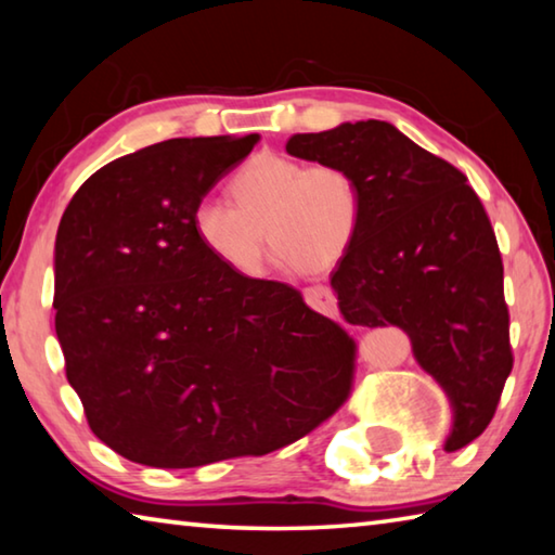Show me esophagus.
Segmentation results:
<instances>
[{
	"instance_id": "1",
	"label": "esophagus",
	"mask_w": 555,
	"mask_h": 555,
	"mask_svg": "<svg viewBox=\"0 0 555 555\" xmlns=\"http://www.w3.org/2000/svg\"><path fill=\"white\" fill-rule=\"evenodd\" d=\"M306 304L313 308V311L323 313V315H337V298L331 288L325 286H311L304 291Z\"/></svg>"
}]
</instances>
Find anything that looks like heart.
Here are the masks:
<instances>
[{
    "mask_svg": "<svg viewBox=\"0 0 555 555\" xmlns=\"http://www.w3.org/2000/svg\"><path fill=\"white\" fill-rule=\"evenodd\" d=\"M234 205L203 198L191 224L201 247L228 271L255 279L264 269V249L276 244L286 269L321 274L340 264L364 222L360 178L343 164H313L261 152L228 183Z\"/></svg>",
    "mask_w": 555,
    "mask_h": 555,
    "instance_id": "obj_1",
    "label": "heart"
}]
</instances>
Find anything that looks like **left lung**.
Segmentation results:
<instances>
[{
    "label": "left lung",
    "instance_id": "8db88e82",
    "mask_svg": "<svg viewBox=\"0 0 555 555\" xmlns=\"http://www.w3.org/2000/svg\"><path fill=\"white\" fill-rule=\"evenodd\" d=\"M286 152L360 178L362 232L331 274L337 308L350 325L401 327L453 409L446 450L473 443L514 362L504 267L477 193L455 166L379 119L294 134Z\"/></svg>",
    "mask_w": 555,
    "mask_h": 555
}]
</instances>
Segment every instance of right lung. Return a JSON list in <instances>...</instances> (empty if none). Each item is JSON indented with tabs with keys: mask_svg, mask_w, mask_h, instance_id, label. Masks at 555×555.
Listing matches in <instances>:
<instances>
[{
	"mask_svg": "<svg viewBox=\"0 0 555 555\" xmlns=\"http://www.w3.org/2000/svg\"><path fill=\"white\" fill-rule=\"evenodd\" d=\"M259 142L168 139L92 173L53 249L65 377L102 443L149 467L267 455L352 387V340L294 286L244 279L193 234L195 203Z\"/></svg>",
	"mask_w": 555,
	"mask_h": 555,
	"instance_id": "right-lung-1",
	"label": "right lung"
}]
</instances>
